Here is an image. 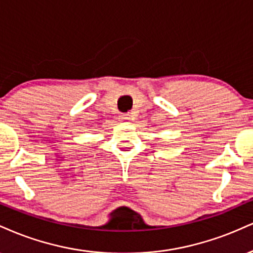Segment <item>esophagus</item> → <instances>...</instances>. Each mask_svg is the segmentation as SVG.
<instances>
[{
  "instance_id": "34e87169",
  "label": "esophagus",
  "mask_w": 253,
  "mask_h": 253,
  "mask_svg": "<svg viewBox=\"0 0 253 253\" xmlns=\"http://www.w3.org/2000/svg\"><path fill=\"white\" fill-rule=\"evenodd\" d=\"M121 120L122 121H129L130 120V115H122Z\"/></svg>"
}]
</instances>
